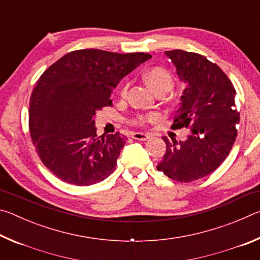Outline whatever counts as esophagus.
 Returning <instances> with one entry per match:
<instances>
[{"label": "esophagus", "instance_id": "esophagus-1", "mask_svg": "<svg viewBox=\"0 0 260 260\" xmlns=\"http://www.w3.org/2000/svg\"><path fill=\"white\" fill-rule=\"evenodd\" d=\"M132 138H133L134 140H139V141H146V140L150 138V135L144 134V133H139V132H136V133L132 134Z\"/></svg>", "mask_w": 260, "mask_h": 260}]
</instances>
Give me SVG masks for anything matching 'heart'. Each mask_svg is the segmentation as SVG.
<instances>
[{"mask_svg":"<svg viewBox=\"0 0 260 260\" xmlns=\"http://www.w3.org/2000/svg\"><path fill=\"white\" fill-rule=\"evenodd\" d=\"M144 79L150 85L157 93L159 91H169L171 88L173 87V76L169 70L162 67H153L149 71L144 74ZM131 86V81L126 80L120 88V96L125 99L127 94H128V89ZM159 116L157 113H148V114H138L135 118H133L132 122L135 125H143L149 121L157 120Z\"/></svg>","mask_w":260,"mask_h":260,"instance_id":"1","label":"heart"}]
</instances>
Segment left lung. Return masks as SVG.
<instances>
[{"label":"left lung","mask_w":260,"mask_h":260,"mask_svg":"<svg viewBox=\"0 0 260 260\" xmlns=\"http://www.w3.org/2000/svg\"><path fill=\"white\" fill-rule=\"evenodd\" d=\"M165 54L188 83L172 127H189L192 134L179 143L164 136L166 152L157 170L174 181L191 182L217 170L235 142L240 122L236 90L226 73L205 56L180 49Z\"/></svg>","instance_id":"8db88e82"}]
</instances>
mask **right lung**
I'll return each mask as SVG.
<instances>
[{
	"label": "right lung",
	"mask_w": 260,
	"mask_h": 260,
	"mask_svg": "<svg viewBox=\"0 0 260 260\" xmlns=\"http://www.w3.org/2000/svg\"><path fill=\"white\" fill-rule=\"evenodd\" d=\"M150 57L80 49L41 74L29 100V133L43 165L57 178L90 186L113 172L126 136H99L94 117L111 107L110 96L121 79Z\"/></svg>",
	"instance_id": "1"
}]
</instances>
